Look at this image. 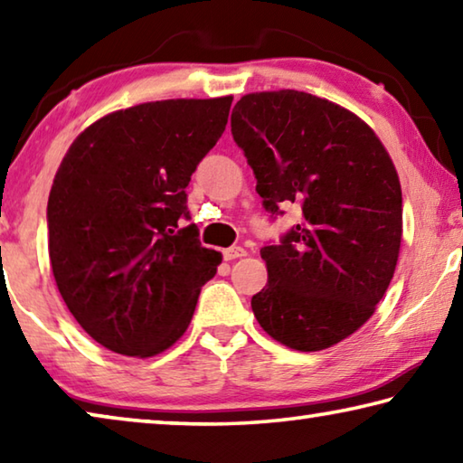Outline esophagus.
<instances>
[{
    "mask_svg": "<svg viewBox=\"0 0 463 463\" xmlns=\"http://www.w3.org/2000/svg\"><path fill=\"white\" fill-rule=\"evenodd\" d=\"M245 255H247V250L242 249V247H229V249H224V250H222V257H224V261L239 260V257H245Z\"/></svg>",
    "mask_w": 463,
    "mask_h": 463,
    "instance_id": "esophagus-1",
    "label": "esophagus"
}]
</instances>
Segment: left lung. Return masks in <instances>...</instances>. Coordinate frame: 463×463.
Instances as JSON below:
<instances>
[{
  "label": "left lung",
  "mask_w": 463,
  "mask_h": 463,
  "mask_svg": "<svg viewBox=\"0 0 463 463\" xmlns=\"http://www.w3.org/2000/svg\"><path fill=\"white\" fill-rule=\"evenodd\" d=\"M231 130L263 208H302L300 224L261 249L257 323L296 351L347 339L386 294L401 250L402 190L388 151L354 112L296 90L242 96Z\"/></svg>",
  "instance_id": "obj_1"
}]
</instances>
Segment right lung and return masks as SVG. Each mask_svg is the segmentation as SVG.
Returning <instances> with one entry per match:
<instances>
[{
  "mask_svg": "<svg viewBox=\"0 0 463 463\" xmlns=\"http://www.w3.org/2000/svg\"><path fill=\"white\" fill-rule=\"evenodd\" d=\"M232 96L163 99L93 122L69 146L46 208L57 288L93 341L151 357L185 333L222 261L202 247L185 187L222 137Z\"/></svg>",
  "mask_w": 463,
  "mask_h": 463,
  "instance_id": "obj_1",
  "label": "right lung"
}]
</instances>
